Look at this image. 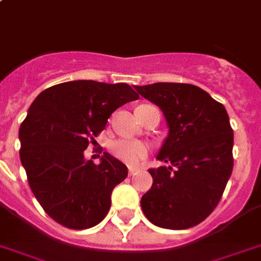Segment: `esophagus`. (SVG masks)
<instances>
[{
    "label": "esophagus",
    "mask_w": 261,
    "mask_h": 261,
    "mask_svg": "<svg viewBox=\"0 0 261 261\" xmlns=\"http://www.w3.org/2000/svg\"><path fill=\"white\" fill-rule=\"evenodd\" d=\"M138 172V168H135V167H130L128 168V175H130V176H133V175H135Z\"/></svg>",
    "instance_id": "1"
}]
</instances>
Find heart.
I'll return each instance as SVG.
<instances>
[{
    "instance_id": "b5f03b06",
    "label": "heart",
    "mask_w": 261,
    "mask_h": 261,
    "mask_svg": "<svg viewBox=\"0 0 261 261\" xmlns=\"http://www.w3.org/2000/svg\"><path fill=\"white\" fill-rule=\"evenodd\" d=\"M111 154L119 161L124 162L127 164L135 166L142 159L146 158L148 152L147 146L142 142L130 141V139H119L111 144Z\"/></svg>"
}]
</instances>
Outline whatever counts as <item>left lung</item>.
I'll return each instance as SVG.
<instances>
[{
	"mask_svg": "<svg viewBox=\"0 0 261 261\" xmlns=\"http://www.w3.org/2000/svg\"><path fill=\"white\" fill-rule=\"evenodd\" d=\"M166 118L168 135L151 168L152 187L142 196L143 214L167 229L198 225L222 199L233 167L228 114L207 91L188 83L135 86Z\"/></svg>",
	"mask_w": 261,
	"mask_h": 261,
	"instance_id": "obj_1",
	"label": "left lung"
}]
</instances>
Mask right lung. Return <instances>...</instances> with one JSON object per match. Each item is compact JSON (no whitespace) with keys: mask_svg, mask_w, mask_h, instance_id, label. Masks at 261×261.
<instances>
[{"mask_svg":"<svg viewBox=\"0 0 261 261\" xmlns=\"http://www.w3.org/2000/svg\"><path fill=\"white\" fill-rule=\"evenodd\" d=\"M139 98L127 83L70 81L43 90L19 127V158L33 194L57 223L86 229L105 219L127 167L103 152L85 158L118 107Z\"/></svg>","mask_w":261,"mask_h":261,"instance_id":"add662e5","label":"right lung"}]
</instances>
